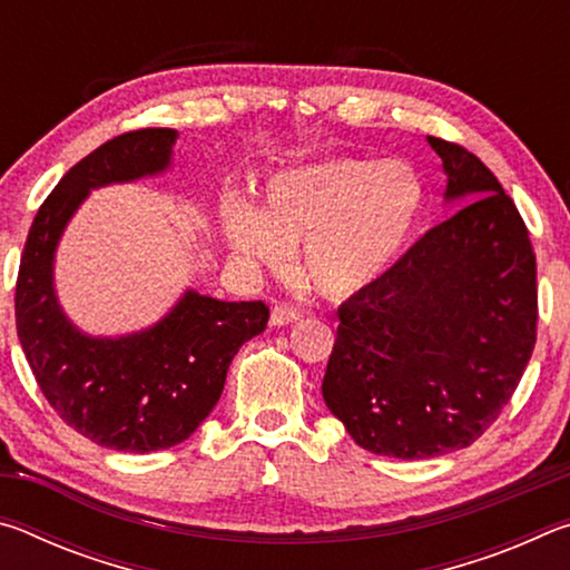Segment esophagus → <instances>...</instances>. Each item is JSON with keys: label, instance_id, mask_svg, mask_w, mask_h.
Returning a JSON list of instances; mask_svg holds the SVG:
<instances>
[{"label": "esophagus", "instance_id": "obj_1", "mask_svg": "<svg viewBox=\"0 0 570 570\" xmlns=\"http://www.w3.org/2000/svg\"><path fill=\"white\" fill-rule=\"evenodd\" d=\"M302 320V312H298V308H294V306H274L272 308V326H286V324H294V322H298Z\"/></svg>", "mask_w": 570, "mask_h": 570}]
</instances>
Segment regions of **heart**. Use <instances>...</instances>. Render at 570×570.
Returning a JSON list of instances; mask_svg holds the SVG:
<instances>
[{
    "instance_id": "heart-1",
    "label": "heart",
    "mask_w": 570,
    "mask_h": 570,
    "mask_svg": "<svg viewBox=\"0 0 570 570\" xmlns=\"http://www.w3.org/2000/svg\"><path fill=\"white\" fill-rule=\"evenodd\" d=\"M424 180L407 160L326 158L274 173L264 206L220 204L226 246L250 268H282L302 244V268L326 296L377 286L407 250L424 214Z\"/></svg>"
}]
</instances>
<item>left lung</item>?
Listing matches in <instances>:
<instances>
[{"mask_svg":"<svg viewBox=\"0 0 570 570\" xmlns=\"http://www.w3.org/2000/svg\"><path fill=\"white\" fill-rule=\"evenodd\" d=\"M428 140L445 204H470L340 306L322 382L356 445L400 460L472 445L513 397L538 322L535 254L515 204L480 158Z\"/></svg>","mask_w":570,"mask_h":570,"instance_id":"left-lung-1","label":"left lung"}]
</instances>
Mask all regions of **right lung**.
I'll list each match as a JSON object with an SVG mask.
<instances>
[{
  "mask_svg": "<svg viewBox=\"0 0 570 570\" xmlns=\"http://www.w3.org/2000/svg\"><path fill=\"white\" fill-rule=\"evenodd\" d=\"M178 130L118 135L65 173L32 220L19 262L14 316L27 362L55 412L102 448L168 450L200 428L224 392L240 344L266 330L264 302H224L186 288L140 332L92 336L57 298L55 256L90 190L173 166Z\"/></svg>",
  "mask_w": 570,
  "mask_h": 570,
  "instance_id": "obj_1",
  "label": "right lung"
}]
</instances>
